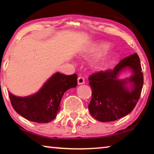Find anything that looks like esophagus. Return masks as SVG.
<instances>
[{"mask_svg": "<svg viewBox=\"0 0 154 154\" xmlns=\"http://www.w3.org/2000/svg\"><path fill=\"white\" fill-rule=\"evenodd\" d=\"M77 83L79 85H82V84H84L85 83V79L83 77H79L77 79Z\"/></svg>", "mask_w": 154, "mask_h": 154, "instance_id": "esophagus-1", "label": "esophagus"}]
</instances>
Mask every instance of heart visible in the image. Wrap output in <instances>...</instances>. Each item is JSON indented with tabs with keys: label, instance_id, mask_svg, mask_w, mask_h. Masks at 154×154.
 Returning a JSON list of instances; mask_svg holds the SVG:
<instances>
[{
	"label": "heart",
	"instance_id": "obj_1",
	"mask_svg": "<svg viewBox=\"0 0 154 154\" xmlns=\"http://www.w3.org/2000/svg\"><path fill=\"white\" fill-rule=\"evenodd\" d=\"M108 47H109V45L106 43H103V42L96 43L94 44H93L92 46L91 47V48L90 49L88 53H89V55L90 56L99 55V54L103 53L104 51H105L106 49L108 48ZM111 56H112L111 52H108V53H106L96 62L95 66L96 67H101L104 66V65L108 62V60H109V58H111Z\"/></svg>",
	"mask_w": 154,
	"mask_h": 154
}]
</instances>
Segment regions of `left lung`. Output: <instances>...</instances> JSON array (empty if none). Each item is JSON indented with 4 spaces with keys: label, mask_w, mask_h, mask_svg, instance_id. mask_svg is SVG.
I'll return each instance as SVG.
<instances>
[{
    "label": "left lung",
    "mask_w": 154,
    "mask_h": 154,
    "mask_svg": "<svg viewBox=\"0 0 154 154\" xmlns=\"http://www.w3.org/2000/svg\"><path fill=\"white\" fill-rule=\"evenodd\" d=\"M129 69L133 74L126 79L118 78ZM137 54L122 60L114 69L94 73L89 77L92 99L88 105L90 114L97 120L113 122L129 114L140 98L143 75Z\"/></svg>",
    "instance_id": "obj_1"
}]
</instances>
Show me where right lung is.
<instances>
[{
    "mask_svg": "<svg viewBox=\"0 0 154 154\" xmlns=\"http://www.w3.org/2000/svg\"><path fill=\"white\" fill-rule=\"evenodd\" d=\"M77 74L65 75L57 72L34 94L21 97L9 92L13 108L28 120L48 123L56 118L64 92L77 86Z\"/></svg>",
    "mask_w": 154,
    "mask_h": 154,
    "instance_id": "right-lung-1",
    "label": "right lung"
}]
</instances>
